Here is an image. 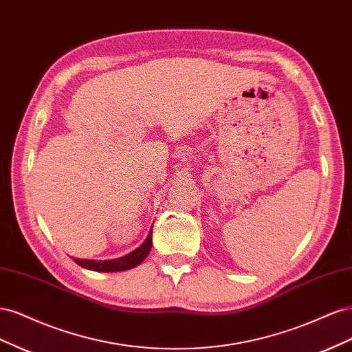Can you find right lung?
<instances>
[{"instance_id": "1", "label": "right lung", "mask_w": 352, "mask_h": 352, "mask_svg": "<svg viewBox=\"0 0 352 352\" xmlns=\"http://www.w3.org/2000/svg\"><path fill=\"white\" fill-rule=\"evenodd\" d=\"M151 245H153V229L148 233V236L145 242L141 245L140 248H136L131 254L124 255V257H120L117 260H110V261H94V260H79V258H73L74 263L79 264L83 269H89L95 272H123V270H129L132 267H136L138 264H141L148 252L151 251Z\"/></svg>"}]
</instances>
